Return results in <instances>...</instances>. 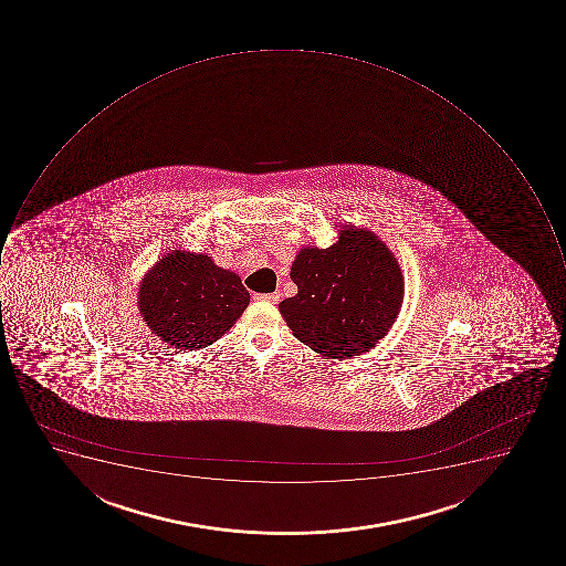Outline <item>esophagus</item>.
Wrapping results in <instances>:
<instances>
[{
	"mask_svg": "<svg viewBox=\"0 0 566 566\" xmlns=\"http://www.w3.org/2000/svg\"><path fill=\"white\" fill-rule=\"evenodd\" d=\"M281 294L280 292H272V294H254V298H259V301H265V303L276 304L280 301Z\"/></svg>",
	"mask_w": 566,
	"mask_h": 566,
	"instance_id": "1",
	"label": "esophagus"
}]
</instances>
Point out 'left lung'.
I'll list each match as a JSON object with an SVG mask.
<instances>
[{"instance_id": "left-lung-1", "label": "left lung", "mask_w": 566, "mask_h": 566, "mask_svg": "<svg viewBox=\"0 0 566 566\" xmlns=\"http://www.w3.org/2000/svg\"><path fill=\"white\" fill-rule=\"evenodd\" d=\"M290 277L298 292L281 301V315L298 342L333 359L374 347L403 301L397 259L375 233L352 224L327 250H301Z\"/></svg>"}]
</instances>
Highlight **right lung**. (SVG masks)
Instances as JSON below:
<instances>
[{
  "label": "right lung",
  "mask_w": 566,
  "mask_h": 566,
  "mask_svg": "<svg viewBox=\"0 0 566 566\" xmlns=\"http://www.w3.org/2000/svg\"><path fill=\"white\" fill-rule=\"evenodd\" d=\"M139 312L151 333L180 350L218 342L250 304L241 277L207 254L174 251L139 286Z\"/></svg>",
  "instance_id": "add662e5"
}]
</instances>
